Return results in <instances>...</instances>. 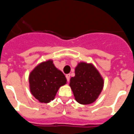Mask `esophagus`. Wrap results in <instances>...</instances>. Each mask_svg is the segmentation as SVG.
I'll list each match as a JSON object with an SVG mask.
<instances>
[{"mask_svg": "<svg viewBox=\"0 0 134 134\" xmlns=\"http://www.w3.org/2000/svg\"><path fill=\"white\" fill-rule=\"evenodd\" d=\"M66 79H67V81L69 82V80H70V75L69 74H66Z\"/></svg>", "mask_w": 134, "mask_h": 134, "instance_id": "1", "label": "esophagus"}]
</instances>
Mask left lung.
Masks as SVG:
<instances>
[{
	"label": "left lung",
	"mask_w": 134,
	"mask_h": 134,
	"mask_svg": "<svg viewBox=\"0 0 134 134\" xmlns=\"http://www.w3.org/2000/svg\"><path fill=\"white\" fill-rule=\"evenodd\" d=\"M103 79L91 64L80 62L75 68V76L70 82L76 100L82 105L95 101L102 91Z\"/></svg>",
	"instance_id": "left-lung-1"
}]
</instances>
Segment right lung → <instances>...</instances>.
Segmentation results:
<instances>
[{
  "instance_id": "obj_1",
  "label": "right lung",
  "mask_w": 134,
  "mask_h": 134,
  "mask_svg": "<svg viewBox=\"0 0 134 134\" xmlns=\"http://www.w3.org/2000/svg\"><path fill=\"white\" fill-rule=\"evenodd\" d=\"M29 87L34 97L41 103L54 100L61 86L66 83V77L57 69L52 60L40 64L29 74Z\"/></svg>"
}]
</instances>
